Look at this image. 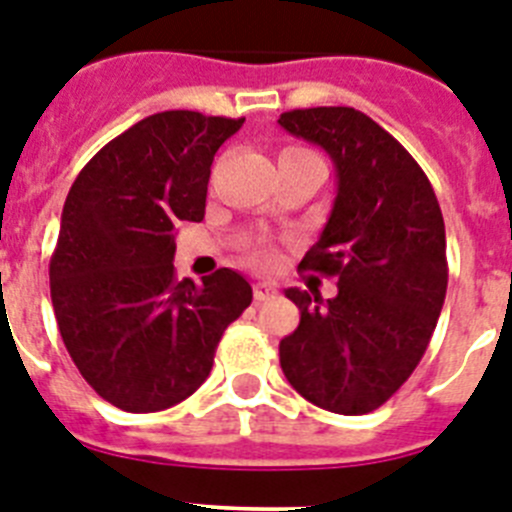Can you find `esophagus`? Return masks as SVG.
I'll return each mask as SVG.
<instances>
[{
    "mask_svg": "<svg viewBox=\"0 0 512 512\" xmlns=\"http://www.w3.org/2000/svg\"><path fill=\"white\" fill-rule=\"evenodd\" d=\"M274 295H277L274 284H266V282L253 284V300H256V302H264V300H269V297H274Z\"/></svg>",
    "mask_w": 512,
    "mask_h": 512,
    "instance_id": "1",
    "label": "esophagus"
}]
</instances>
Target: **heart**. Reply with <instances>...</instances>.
I'll use <instances>...</instances> for the list:
<instances>
[{
  "label": "heart",
  "instance_id": "b5f03b06",
  "mask_svg": "<svg viewBox=\"0 0 512 512\" xmlns=\"http://www.w3.org/2000/svg\"><path fill=\"white\" fill-rule=\"evenodd\" d=\"M289 151H302V148H287L284 153ZM251 261L259 266V269H269V266L277 264V253H274V248H271L269 243H259V246L251 248Z\"/></svg>",
  "mask_w": 512,
  "mask_h": 512
}]
</instances>
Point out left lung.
Returning <instances> with one entry per match:
<instances>
[{
  "mask_svg": "<svg viewBox=\"0 0 512 512\" xmlns=\"http://www.w3.org/2000/svg\"><path fill=\"white\" fill-rule=\"evenodd\" d=\"M279 125L325 148L338 174L328 223L300 264L336 277L338 295L287 289L300 325L279 341V364L312 405L372 413L408 382L436 330L449 284L441 207L418 161L364 112L289 110Z\"/></svg>",
  "mask_w": 512,
  "mask_h": 512,
  "instance_id": "obj_1",
  "label": "left lung"
}]
</instances>
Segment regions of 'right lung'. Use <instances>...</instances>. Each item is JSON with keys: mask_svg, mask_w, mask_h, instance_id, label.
<instances>
[{"mask_svg": "<svg viewBox=\"0 0 512 512\" xmlns=\"http://www.w3.org/2000/svg\"><path fill=\"white\" fill-rule=\"evenodd\" d=\"M246 117L169 110L135 122L66 197L51 300L66 351L102 400L156 413L200 390L217 343L253 300L233 269L176 279L174 235L205 217L217 148Z\"/></svg>", "mask_w": 512, "mask_h": 512, "instance_id": "add662e5", "label": "right lung"}]
</instances>
